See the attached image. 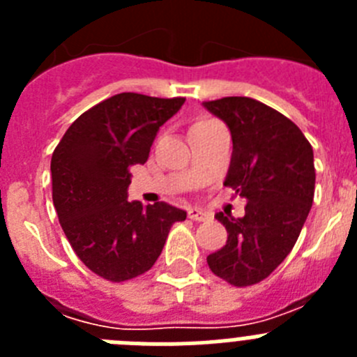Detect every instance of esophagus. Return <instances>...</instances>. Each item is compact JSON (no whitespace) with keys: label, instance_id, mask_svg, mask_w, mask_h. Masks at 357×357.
Masks as SVG:
<instances>
[{"label":"esophagus","instance_id":"esophagus-1","mask_svg":"<svg viewBox=\"0 0 357 357\" xmlns=\"http://www.w3.org/2000/svg\"><path fill=\"white\" fill-rule=\"evenodd\" d=\"M188 216L193 220V222H206V220H211V214L206 213V211H202V209H189Z\"/></svg>","mask_w":357,"mask_h":357}]
</instances>
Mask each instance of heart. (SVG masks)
Instances as JSON below:
<instances>
[{
  "mask_svg": "<svg viewBox=\"0 0 357 357\" xmlns=\"http://www.w3.org/2000/svg\"><path fill=\"white\" fill-rule=\"evenodd\" d=\"M204 123H211V119H200V121L195 123L193 127H197V125H204Z\"/></svg>",
  "mask_w": 357,
  "mask_h": 357,
  "instance_id": "1",
  "label": "heart"
}]
</instances>
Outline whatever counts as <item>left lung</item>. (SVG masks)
Listing matches in <instances>:
<instances>
[{
	"mask_svg": "<svg viewBox=\"0 0 357 357\" xmlns=\"http://www.w3.org/2000/svg\"><path fill=\"white\" fill-rule=\"evenodd\" d=\"M204 107L232 135L223 185L247 198L243 218L214 216L229 238L207 255V264L214 275L245 288L266 279L295 247L313 206V148L291 119L254 98L227 96Z\"/></svg>",
	"mask_w": 357,
	"mask_h": 357,
	"instance_id": "1",
	"label": "left lung"
}]
</instances>
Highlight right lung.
Returning <instances> with one entry per match:
<instances>
[{
    "instance_id": "1",
    "label": "right lung",
    "mask_w": 357,
    "mask_h": 357,
    "mask_svg": "<svg viewBox=\"0 0 357 357\" xmlns=\"http://www.w3.org/2000/svg\"><path fill=\"white\" fill-rule=\"evenodd\" d=\"M185 98L121 93L71 123L52 155L53 206L69 245L91 272L123 282L148 272L185 211L128 202V168L144 164L157 132Z\"/></svg>"
}]
</instances>
